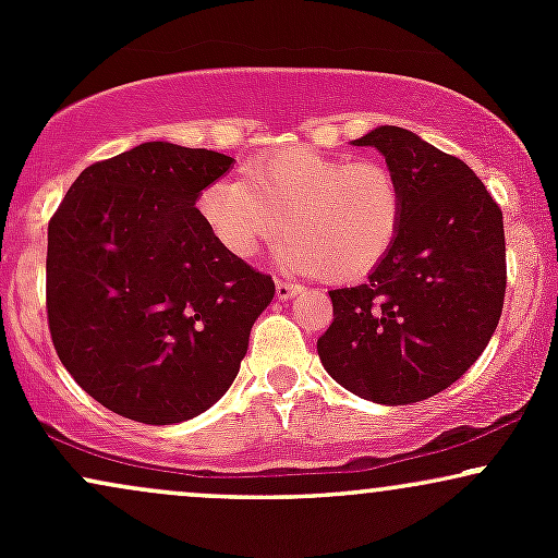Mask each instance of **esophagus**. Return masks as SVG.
Wrapping results in <instances>:
<instances>
[{"mask_svg": "<svg viewBox=\"0 0 558 558\" xmlns=\"http://www.w3.org/2000/svg\"><path fill=\"white\" fill-rule=\"evenodd\" d=\"M299 291H301V286H296V283H286V280H275V296H278L280 301L293 299Z\"/></svg>", "mask_w": 558, "mask_h": 558, "instance_id": "34e87169", "label": "esophagus"}]
</instances>
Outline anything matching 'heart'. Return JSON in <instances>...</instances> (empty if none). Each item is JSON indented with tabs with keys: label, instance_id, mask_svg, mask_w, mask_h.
Wrapping results in <instances>:
<instances>
[{
	"label": "heart",
	"instance_id": "1",
	"mask_svg": "<svg viewBox=\"0 0 558 558\" xmlns=\"http://www.w3.org/2000/svg\"><path fill=\"white\" fill-rule=\"evenodd\" d=\"M196 213L235 259L257 257L286 226L280 265L343 283L386 259L401 230L403 191L388 165L345 162L296 144L248 159L243 181L204 185Z\"/></svg>",
	"mask_w": 558,
	"mask_h": 558
}]
</instances>
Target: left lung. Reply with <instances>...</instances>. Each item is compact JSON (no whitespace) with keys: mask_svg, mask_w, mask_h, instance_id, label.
Returning <instances> with one entry per match:
<instances>
[{"mask_svg":"<svg viewBox=\"0 0 558 558\" xmlns=\"http://www.w3.org/2000/svg\"><path fill=\"white\" fill-rule=\"evenodd\" d=\"M375 146L403 191V220L362 286L336 288L317 354L360 399L417 403L457 383L488 345L504 310V215L459 157L417 133L380 125Z\"/></svg>","mask_w":558,"mask_h":558,"instance_id":"1","label":"left lung"}]
</instances>
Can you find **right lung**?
I'll return each instance as SVG.
<instances>
[{
  "label": "right lung",
  "instance_id": "1",
  "mask_svg": "<svg viewBox=\"0 0 558 558\" xmlns=\"http://www.w3.org/2000/svg\"><path fill=\"white\" fill-rule=\"evenodd\" d=\"M233 157L146 141L70 185L47 248L57 356L120 417L172 425L207 412L239 375L270 275L230 257L196 196Z\"/></svg>",
  "mask_w": 558,
  "mask_h": 558
}]
</instances>
